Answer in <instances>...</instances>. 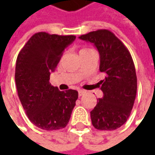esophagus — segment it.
<instances>
[{
  "instance_id": "1",
  "label": "esophagus",
  "mask_w": 155,
  "mask_h": 155,
  "mask_svg": "<svg viewBox=\"0 0 155 155\" xmlns=\"http://www.w3.org/2000/svg\"><path fill=\"white\" fill-rule=\"evenodd\" d=\"M85 91H83V90H78V96L81 97V96H83V95H84L85 94Z\"/></svg>"
}]
</instances>
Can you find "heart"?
<instances>
[{"instance_id":"obj_1","label":"heart","mask_w":155,"mask_h":155,"mask_svg":"<svg viewBox=\"0 0 155 155\" xmlns=\"http://www.w3.org/2000/svg\"><path fill=\"white\" fill-rule=\"evenodd\" d=\"M87 49H88V48H84V49H82L81 51H84V50H87Z\"/></svg>"}]
</instances>
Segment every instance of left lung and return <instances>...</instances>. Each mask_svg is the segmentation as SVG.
I'll list each match as a JSON object with an SVG mask.
<instances>
[{
  "label": "left lung",
  "mask_w": 155,
  "mask_h": 155,
  "mask_svg": "<svg viewBox=\"0 0 155 155\" xmlns=\"http://www.w3.org/2000/svg\"><path fill=\"white\" fill-rule=\"evenodd\" d=\"M79 39L97 47L99 70L105 74L98 83L104 97L91 111L92 125L99 130H115L127 122L134 106L137 91L134 61L128 48L109 30L91 32Z\"/></svg>",
  "instance_id": "left-lung-1"
}]
</instances>
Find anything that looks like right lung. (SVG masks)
Wrapping results in <instances>:
<instances>
[{
    "mask_svg": "<svg viewBox=\"0 0 155 155\" xmlns=\"http://www.w3.org/2000/svg\"><path fill=\"white\" fill-rule=\"evenodd\" d=\"M76 39L74 35L33 34L19 52L15 66V84L23 109L35 126L45 130L66 127L78 93L60 91L50 84L63 51Z\"/></svg>",
    "mask_w": 155,
    "mask_h": 155,
    "instance_id": "add662e5",
    "label": "right lung"
}]
</instances>
